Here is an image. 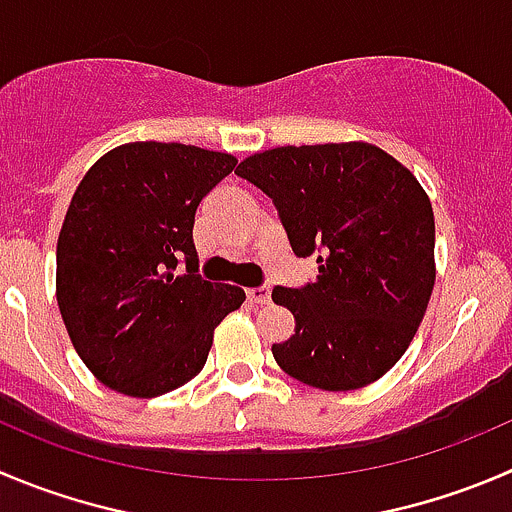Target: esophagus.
Instances as JSON below:
<instances>
[{"mask_svg": "<svg viewBox=\"0 0 512 512\" xmlns=\"http://www.w3.org/2000/svg\"><path fill=\"white\" fill-rule=\"evenodd\" d=\"M247 300L255 302V305H265V302H270V287H250V290H247Z\"/></svg>", "mask_w": 512, "mask_h": 512, "instance_id": "34e87169", "label": "esophagus"}]
</instances>
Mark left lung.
<instances>
[{
  "mask_svg": "<svg viewBox=\"0 0 512 512\" xmlns=\"http://www.w3.org/2000/svg\"><path fill=\"white\" fill-rule=\"evenodd\" d=\"M237 177L277 207L292 252L317 257V280L275 287L295 335L277 365L320 390L380 380L413 342L435 285V217L408 167L367 142L275 147Z\"/></svg>",
  "mask_w": 512,
  "mask_h": 512,
  "instance_id": "left-lung-1",
  "label": "left lung"
}]
</instances>
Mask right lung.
Instances as JSON below:
<instances>
[{"mask_svg": "<svg viewBox=\"0 0 512 512\" xmlns=\"http://www.w3.org/2000/svg\"><path fill=\"white\" fill-rule=\"evenodd\" d=\"M235 165L227 152L130 142L74 190L57 240V302L74 350L107 388L157 398L190 382L215 327L245 302L240 287L197 275L192 242L197 205Z\"/></svg>", "mask_w": 512, "mask_h": 512, "instance_id": "obj_1", "label": "right lung"}]
</instances>
